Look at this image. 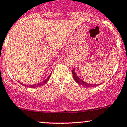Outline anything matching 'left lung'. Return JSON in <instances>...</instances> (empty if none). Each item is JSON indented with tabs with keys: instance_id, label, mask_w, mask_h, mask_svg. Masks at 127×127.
<instances>
[{
	"instance_id": "8db88e82",
	"label": "left lung",
	"mask_w": 127,
	"mask_h": 127,
	"mask_svg": "<svg viewBox=\"0 0 127 127\" xmlns=\"http://www.w3.org/2000/svg\"><path fill=\"white\" fill-rule=\"evenodd\" d=\"M72 73L73 77H74V80L77 83H78L79 85H81V86H85V87H87V88H91V87H95V86H97L100 85V84H98V85H92V84L88 83L83 81L82 80L80 79V78L77 76V75L76 74L75 71V69H73V70H72Z\"/></svg>"
}]
</instances>
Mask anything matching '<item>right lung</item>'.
I'll use <instances>...</instances> for the list:
<instances>
[{"label":"right lung","instance_id":"right-lung-1","mask_svg":"<svg viewBox=\"0 0 127 127\" xmlns=\"http://www.w3.org/2000/svg\"><path fill=\"white\" fill-rule=\"evenodd\" d=\"M50 75H51V74H50ZM50 75L49 76V77H48V78H47V79L45 80L44 81H42V82H41V83H39L34 84V85H24V84H22V83H21V84H22V85H24L25 86H27V87H29V88H36V87H39V86H42V85H43L44 84L46 83L47 81L49 80V78H50Z\"/></svg>","mask_w":127,"mask_h":127}]
</instances>
